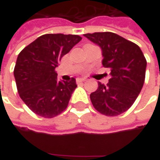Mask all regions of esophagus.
Here are the masks:
<instances>
[{
  "instance_id": "34e87169",
  "label": "esophagus",
  "mask_w": 160,
  "mask_h": 160,
  "mask_svg": "<svg viewBox=\"0 0 160 160\" xmlns=\"http://www.w3.org/2000/svg\"><path fill=\"white\" fill-rule=\"evenodd\" d=\"M85 80L84 79H83V78H77V83H83V82H84Z\"/></svg>"
}]
</instances>
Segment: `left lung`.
Returning <instances> with one entry per match:
<instances>
[{"label": "left lung", "instance_id": "8db88e82", "mask_svg": "<svg viewBox=\"0 0 160 160\" xmlns=\"http://www.w3.org/2000/svg\"><path fill=\"white\" fill-rule=\"evenodd\" d=\"M102 51V65L110 70L105 85L98 82V89L90 94L97 111L108 117L126 112L135 102L145 80L147 61L140 47L111 32L83 34Z\"/></svg>", "mask_w": 160, "mask_h": 160}]
</instances>
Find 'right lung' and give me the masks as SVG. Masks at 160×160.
<instances>
[{
  "instance_id": "right-lung-1",
  "label": "right lung",
  "mask_w": 160,
  "mask_h": 160,
  "mask_svg": "<svg viewBox=\"0 0 160 160\" xmlns=\"http://www.w3.org/2000/svg\"><path fill=\"white\" fill-rule=\"evenodd\" d=\"M81 40L77 34H43L18 54L14 68L17 89L36 115L52 118L68 107L77 86L76 79L59 81L55 69L61 58Z\"/></svg>"
}]
</instances>
